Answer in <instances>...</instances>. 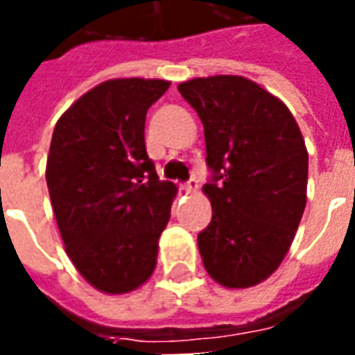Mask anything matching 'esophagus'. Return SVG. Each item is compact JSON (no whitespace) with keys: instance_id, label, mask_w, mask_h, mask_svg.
Returning <instances> with one entry per match:
<instances>
[{"instance_id":"1","label":"esophagus","mask_w":355,"mask_h":355,"mask_svg":"<svg viewBox=\"0 0 355 355\" xmlns=\"http://www.w3.org/2000/svg\"><path fill=\"white\" fill-rule=\"evenodd\" d=\"M198 188H200V182H198V178H196V177H192L190 180H188V182H184V184H182V190H184V192H188V193L196 192Z\"/></svg>"}]
</instances>
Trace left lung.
<instances>
[{"mask_svg": "<svg viewBox=\"0 0 355 355\" xmlns=\"http://www.w3.org/2000/svg\"><path fill=\"white\" fill-rule=\"evenodd\" d=\"M178 93L200 116L213 218L198 236L203 266L228 289L274 274L306 207L308 152L289 108L241 76L196 78Z\"/></svg>", "mask_w": 355, "mask_h": 355, "instance_id": "1", "label": "left lung"}]
</instances>
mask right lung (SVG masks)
I'll return each instance as SVG.
<instances>
[{"instance_id":"obj_1","label":"right lung","mask_w":355,"mask_h":355,"mask_svg":"<svg viewBox=\"0 0 355 355\" xmlns=\"http://www.w3.org/2000/svg\"><path fill=\"white\" fill-rule=\"evenodd\" d=\"M165 80H108L55 125L47 188L66 253L94 289L135 291L152 275L177 186L146 154V112Z\"/></svg>"}]
</instances>
